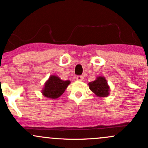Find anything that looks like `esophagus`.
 <instances>
[{"mask_svg":"<svg viewBox=\"0 0 148 148\" xmlns=\"http://www.w3.org/2000/svg\"><path fill=\"white\" fill-rule=\"evenodd\" d=\"M76 79L77 81H83L84 80V76H77L76 77Z\"/></svg>","mask_w":148,"mask_h":148,"instance_id":"esophagus-1","label":"esophagus"}]
</instances>
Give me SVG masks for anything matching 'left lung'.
I'll return each instance as SVG.
<instances>
[{"label":"left lung","mask_w":148,"mask_h":148,"mask_svg":"<svg viewBox=\"0 0 148 148\" xmlns=\"http://www.w3.org/2000/svg\"><path fill=\"white\" fill-rule=\"evenodd\" d=\"M89 88L98 97H107L109 94V87L106 80L102 76H99L95 81L89 83Z\"/></svg>","instance_id":"1"}]
</instances>
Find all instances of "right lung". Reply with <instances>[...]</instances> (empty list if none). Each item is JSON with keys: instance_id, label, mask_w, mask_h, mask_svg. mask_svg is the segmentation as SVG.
<instances>
[{"instance_id": "add662e5", "label": "right lung", "mask_w": 148, "mask_h": 148, "mask_svg": "<svg viewBox=\"0 0 148 148\" xmlns=\"http://www.w3.org/2000/svg\"><path fill=\"white\" fill-rule=\"evenodd\" d=\"M69 84V81H62L56 76H51L42 90V94L46 97L56 99L62 95Z\"/></svg>"}]
</instances>
